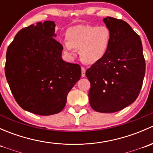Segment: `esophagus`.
I'll return each mask as SVG.
<instances>
[{"label":"esophagus","instance_id":"esophagus-1","mask_svg":"<svg viewBox=\"0 0 153 153\" xmlns=\"http://www.w3.org/2000/svg\"><path fill=\"white\" fill-rule=\"evenodd\" d=\"M85 73H86L85 68L81 67V76H82V77L85 76Z\"/></svg>","mask_w":153,"mask_h":153}]
</instances>
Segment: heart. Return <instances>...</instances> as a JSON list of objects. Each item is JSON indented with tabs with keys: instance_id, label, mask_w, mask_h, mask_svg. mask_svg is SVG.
Masks as SVG:
<instances>
[{
	"instance_id": "b5f03b06",
	"label": "heart",
	"mask_w": 153,
	"mask_h": 153,
	"mask_svg": "<svg viewBox=\"0 0 153 153\" xmlns=\"http://www.w3.org/2000/svg\"><path fill=\"white\" fill-rule=\"evenodd\" d=\"M111 38L110 30L106 26L78 25L68 31L67 40L62 44L68 57L74 58L75 49H79L81 61L93 64L105 56Z\"/></svg>"
}]
</instances>
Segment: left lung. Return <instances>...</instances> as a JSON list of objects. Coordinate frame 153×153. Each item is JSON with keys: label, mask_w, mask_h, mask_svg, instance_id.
<instances>
[{"label": "left lung", "mask_w": 153, "mask_h": 153, "mask_svg": "<svg viewBox=\"0 0 153 153\" xmlns=\"http://www.w3.org/2000/svg\"><path fill=\"white\" fill-rule=\"evenodd\" d=\"M112 35L105 56L86 71L90 82L89 101L96 112L111 113L130 105L138 98L145 75L140 36L122 20L104 18Z\"/></svg>", "instance_id": "left-lung-1"}]
</instances>
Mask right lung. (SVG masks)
<instances>
[{
    "mask_svg": "<svg viewBox=\"0 0 153 153\" xmlns=\"http://www.w3.org/2000/svg\"><path fill=\"white\" fill-rule=\"evenodd\" d=\"M55 27L47 21L21 29L6 55V78L15 101L39 115L62 111L81 75L80 65L61 58L63 46L55 38Z\"/></svg>",
    "mask_w": 153,
    "mask_h": 153,
    "instance_id": "1",
    "label": "right lung"
}]
</instances>
